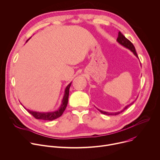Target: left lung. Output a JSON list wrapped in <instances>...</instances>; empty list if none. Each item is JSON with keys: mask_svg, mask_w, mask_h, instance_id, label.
Returning <instances> with one entry per match:
<instances>
[{"mask_svg": "<svg viewBox=\"0 0 160 160\" xmlns=\"http://www.w3.org/2000/svg\"><path fill=\"white\" fill-rule=\"evenodd\" d=\"M117 41H118V42L119 44H120L121 46H124L125 48L128 49L129 50H130V51L133 53L134 55H135L137 58H138V55H137V52H136V51H135V48L133 44L128 39H127L125 36H124V35L121 33V32H119V33H118V39H117ZM133 103H134V102H132L130 104L127 105V106H125V107L124 108V109H123L122 110H121V111H119V112H105V111H101V110H100V109H98V110L101 113H102V114H105V115H111V116L118 115V114H119V113H121V112H122V111H125V109H127L129 107L130 105H132Z\"/></svg>", "mask_w": 160, "mask_h": 160, "instance_id": "1", "label": "left lung"}]
</instances>
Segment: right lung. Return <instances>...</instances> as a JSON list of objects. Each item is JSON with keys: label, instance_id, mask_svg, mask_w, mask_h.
<instances>
[{"label": "right lung", "instance_id": "obj_1", "mask_svg": "<svg viewBox=\"0 0 160 160\" xmlns=\"http://www.w3.org/2000/svg\"><path fill=\"white\" fill-rule=\"evenodd\" d=\"M28 39L27 42L30 39ZM72 84V82H70L65 89L64 95L62 100V103L60 106V108L55 111L52 112H37V111H30L29 109H27L25 108L30 114H32L35 118L38 119H42V120H48V121H52L54 120L59 117H60L62 114L63 113L64 111L66 109V107L68 103V98L69 95V88L70 87V85Z\"/></svg>", "mask_w": 160, "mask_h": 160}]
</instances>
